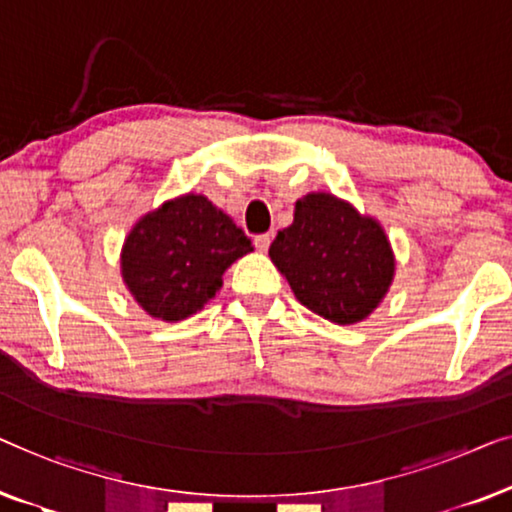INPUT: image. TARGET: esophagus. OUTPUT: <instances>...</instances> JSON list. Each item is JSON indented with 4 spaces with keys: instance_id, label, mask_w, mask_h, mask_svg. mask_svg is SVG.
<instances>
[{
    "instance_id": "obj_1",
    "label": "esophagus",
    "mask_w": 512,
    "mask_h": 512,
    "mask_svg": "<svg viewBox=\"0 0 512 512\" xmlns=\"http://www.w3.org/2000/svg\"><path fill=\"white\" fill-rule=\"evenodd\" d=\"M271 246V234H259L255 236V248L259 250V253H266Z\"/></svg>"
}]
</instances>
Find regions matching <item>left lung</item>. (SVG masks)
Wrapping results in <instances>:
<instances>
[{
	"label": "left lung",
	"mask_w": 512,
	"mask_h": 512,
	"mask_svg": "<svg viewBox=\"0 0 512 512\" xmlns=\"http://www.w3.org/2000/svg\"><path fill=\"white\" fill-rule=\"evenodd\" d=\"M269 257L294 297L336 325L369 318L397 271L383 225L331 192L297 199L292 225L278 232Z\"/></svg>",
	"instance_id": "obj_1"
}]
</instances>
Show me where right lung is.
<instances>
[{"label": "right lung", "mask_w": 512, "mask_h": 512, "mask_svg": "<svg viewBox=\"0 0 512 512\" xmlns=\"http://www.w3.org/2000/svg\"><path fill=\"white\" fill-rule=\"evenodd\" d=\"M248 253L253 246L234 220L204 194L187 192L134 222L120 276L150 318L181 322L215 299L225 271Z\"/></svg>", "instance_id": "obj_1"}]
</instances>
